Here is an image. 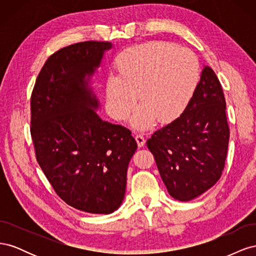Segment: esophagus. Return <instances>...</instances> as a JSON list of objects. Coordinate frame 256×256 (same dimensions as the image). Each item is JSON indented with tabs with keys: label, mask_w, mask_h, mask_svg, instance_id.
Segmentation results:
<instances>
[{
	"label": "esophagus",
	"mask_w": 256,
	"mask_h": 256,
	"mask_svg": "<svg viewBox=\"0 0 256 256\" xmlns=\"http://www.w3.org/2000/svg\"><path fill=\"white\" fill-rule=\"evenodd\" d=\"M136 141L138 147H142L145 144V138L143 134H136Z\"/></svg>",
	"instance_id": "34e87169"
}]
</instances>
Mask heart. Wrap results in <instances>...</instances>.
Segmentation results:
<instances>
[{"mask_svg":"<svg viewBox=\"0 0 256 256\" xmlns=\"http://www.w3.org/2000/svg\"><path fill=\"white\" fill-rule=\"evenodd\" d=\"M118 76L106 83V104L115 120H125L138 100L142 104L131 118L138 130L150 128L156 120L171 122L180 116L200 81V64L191 50L162 42L134 46L118 60Z\"/></svg>","mask_w":256,"mask_h":256,"instance_id":"1","label":"heart"}]
</instances>
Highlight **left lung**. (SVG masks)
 I'll return each instance as SVG.
<instances>
[{
  "mask_svg": "<svg viewBox=\"0 0 256 256\" xmlns=\"http://www.w3.org/2000/svg\"><path fill=\"white\" fill-rule=\"evenodd\" d=\"M219 79L205 66L184 111L146 142L170 196L186 202L219 180L226 164L230 129Z\"/></svg>",
  "mask_w": 256,
  "mask_h": 256,
  "instance_id": "8db88e82",
  "label": "left lung"
}]
</instances>
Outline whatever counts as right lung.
<instances>
[{
    "mask_svg": "<svg viewBox=\"0 0 256 256\" xmlns=\"http://www.w3.org/2000/svg\"><path fill=\"white\" fill-rule=\"evenodd\" d=\"M112 48L83 42L46 60L30 97L36 159L56 194L90 214H111L125 196L127 168L136 150L131 131L102 120L90 80Z\"/></svg>",
    "mask_w": 256,
    "mask_h": 256,
    "instance_id": "obj_1",
    "label": "right lung"
}]
</instances>
